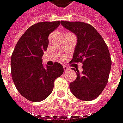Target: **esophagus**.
Here are the masks:
<instances>
[{
  "label": "esophagus",
  "mask_w": 123,
  "mask_h": 123,
  "mask_svg": "<svg viewBox=\"0 0 123 123\" xmlns=\"http://www.w3.org/2000/svg\"><path fill=\"white\" fill-rule=\"evenodd\" d=\"M63 68H64V73H66V72H67L68 70H69V69H70V68H68V67H67V66H64V67H63Z\"/></svg>",
  "instance_id": "34e87169"
}]
</instances>
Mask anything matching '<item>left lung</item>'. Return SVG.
<instances>
[{"label": "left lung", "instance_id": "obj_1", "mask_svg": "<svg viewBox=\"0 0 123 123\" xmlns=\"http://www.w3.org/2000/svg\"><path fill=\"white\" fill-rule=\"evenodd\" d=\"M62 26L77 37V43L71 62H82V73L79 70L76 79L70 83V90L80 100H92L105 88L111 68L107 45L94 27L83 22L61 21ZM73 70L76 72L74 68Z\"/></svg>", "mask_w": 123, "mask_h": 123}]
</instances>
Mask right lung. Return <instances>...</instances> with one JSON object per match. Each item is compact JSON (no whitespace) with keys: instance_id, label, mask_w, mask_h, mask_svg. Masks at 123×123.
I'll use <instances>...</instances> for the list:
<instances>
[{"instance_id":"obj_1","label":"right lung","mask_w":123,"mask_h":123,"mask_svg":"<svg viewBox=\"0 0 123 123\" xmlns=\"http://www.w3.org/2000/svg\"><path fill=\"white\" fill-rule=\"evenodd\" d=\"M60 21L41 22L30 26L22 35L11 56V74L20 94L27 100L39 102L53 91L56 79L64 72L63 67L55 62L44 67L42 57L49 45V35Z\"/></svg>"}]
</instances>
